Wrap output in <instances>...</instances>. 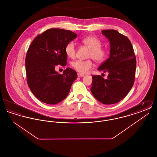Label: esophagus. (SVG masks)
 <instances>
[{
  "instance_id": "1",
  "label": "esophagus",
  "mask_w": 157,
  "mask_h": 157,
  "mask_svg": "<svg viewBox=\"0 0 157 157\" xmlns=\"http://www.w3.org/2000/svg\"><path fill=\"white\" fill-rule=\"evenodd\" d=\"M78 77H83V76H84V75L78 73Z\"/></svg>"
}]
</instances>
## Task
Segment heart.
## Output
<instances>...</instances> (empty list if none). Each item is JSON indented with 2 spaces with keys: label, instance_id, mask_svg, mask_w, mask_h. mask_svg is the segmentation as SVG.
<instances>
[{
  "label": "heart",
  "instance_id": "heart-1",
  "mask_svg": "<svg viewBox=\"0 0 157 157\" xmlns=\"http://www.w3.org/2000/svg\"><path fill=\"white\" fill-rule=\"evenodd\" d=\"M81 42L90 49L88 54V58H92L98 63L102 62L106 59L108 51L106 49L102 48V42L98 37L89 36L83 38ZM65 51L67 57L74 59L76 55L75 44L73 42H69L65 46ZM72 65L78 72L86 74L94 67V63L91 59L77 60L72 63Z\"/></svg>",
  "mask_w": 157,
  "mask_h": 157
}]
</instances>
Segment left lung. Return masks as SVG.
Returning a JSON list of instances; mask_svg holds the SVG:
<instances>
[{"instance_id":"1","label":"left lung","mask_w":157,"mask_h":157,"mask_svg":"<svg viewBox=\"0 0 157 157\" xmlns=\"http://www.w3.org/2000/svg\"><path fill=\"white\" fill-rule=\"evenodd\" d=\"M110 43L109 58L98 67L108 72V78L93 75L91 92L102 104H113L127 96L133 86L136 66L134 51L129 39L113 29L102 30Z\"/></svg>"}]
</instances>
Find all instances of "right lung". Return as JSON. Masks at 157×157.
Listing matches in <instances>:
<instances>
[{"mask_svg": "<svg viewBox=\"0 0 157 157\" xmlns=\"http://www.w3.org/2000/svg\"><path fill=\"white\" fill-rule=\"evenodd\" d=\"M76 36L71 30L52 28L38 35L29 46L25 59L27 83L42 102L56 104L69 94L77 78L76 71L67 67L59 74L55 68L58 65H67L65 48Z\"/></svg>", "mask_w": 157, "mask_h": 157, "instance_id": "obj_1", "label": "right lung"}]
</instances>
